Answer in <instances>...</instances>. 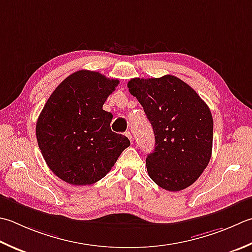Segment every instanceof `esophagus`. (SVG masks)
Segmentation results:
<instances>
[{"label": "esophagus", "instance_id": "1", "mask_svg": "<svg viewBox=\"0 0 252 252\" xmlns=\"http://www.w3.org/2000/svg\"><path fill=\"white\" fill-rule=\"evenodd\" d=\"M126 136L127 137V139H129V140H130V142H131V143L133 142V136H132V134H131V133H130L129 131H127V132H126Z\"/></svg>", "mask_w": 252, "mask_h": 252}]
</instances>
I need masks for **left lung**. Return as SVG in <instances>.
I'll list each match as a JSON object with an SVG mask.
<instances>
[{"mask_svg": "<svg viewBox=\"0 0 252 252\" xmlns=\"http://www.w3.org/2000/svg\"><path fill=\"white\" fill-rule=\"evenodd\" d=\"M131 95L142 105L155 134L146 157L150 178L160 188H188L206 168L213 144V118L208 105L180 78H132Z\"/></svg>", "mask_w": 252, "mask_h": 252, "instance_id": "1", "label": "left lung"}]
</instances>
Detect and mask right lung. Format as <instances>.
Listing matches in <instances>:
<instances>
[{"label":"right lung","instance_id":"1","mask_svg":"<svg viewBox=\"0 0 252 252\" xmlns=\"http://www.w3.org/2000/svg\"><path fill=\"white\" fill-rule=\"evenodd\" d=\"M118 80L81 70L67 76L49 97L36 125L39 149L49 168L74 186L103 178L130 146L110 129L112 115L102 109Z\"/></svg>","mask_w":252,"mask_h":252}]
</instances>
